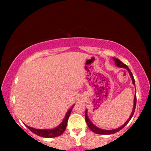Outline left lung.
Returning <instances> with one entry per match:
<instances>
[{
    "instance_id": "obj_1",
    "label": "left lung",
    "mask_w": 151,
    "mask_h": 151,
    "mask_svg": "<svg viewBox=\"0 0 151 151\" xmlns=\"http://www.w3.org/2000/svg\"><path fill=\"white\" fill-rule=\"evenodd\" d=\"M113 60H115V65L117 67H124L125 68V69H128V71H129V73H130V76H131V77L132 78V80H133V83L135 84V79H134L133 78V74H132L131 70L129 69V67H127V65H125V64H124L122 62H121L119 60V59L117 58H113ZM136 101H137V97H136V94L135 95V97H134V105H133V110L132 111V113L131 115V116L129 118V119L121 127L119 128H117L116 129H113V130H109V131H107V130H103V129H99V128L96 127V126L93 124L91 123V122L89 120V119H88V117L87 116V110H86V112H85V119H86V122L87 124L88 127L89 129L91 130L93 132H94V133H96L97 134H101V135H110V134H113V133H115L116 132L120 131L122 129H123L124 127H125L126 125L129 122V121L131 120V119L132 118V117H133V115L134 114V112H135V106H136Z\"/></svg>"
}]
</instances>
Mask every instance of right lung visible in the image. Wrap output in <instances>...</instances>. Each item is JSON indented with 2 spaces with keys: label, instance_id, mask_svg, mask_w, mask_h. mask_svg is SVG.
<instances>
[{
  "label": "right lung",
  "instance_id": "1",
  "mask_svg": "<svg viewBox=\"0 0 151 151\" xmlns=\"http://www.w3.org/2000/svg\"><path fill=\"white\" fill-rule=\"evenodd\" d=\"M72 109L73 107H71V109H69V111H67V113H66V115L64 118L63 121L62 122V123L60 124L58 127L53 129H49V130H44V129H34V128L29 127L28 126H26L31 131L33 132L36 135L40 136V137H58V136L62 135L63 133V132L65 131V130L67 127V122L68 119H69V115L71 114Z\"/></svg>",
  "mask_w": 151,
  "mask_h": 151
}]
</instances>
